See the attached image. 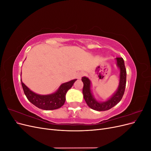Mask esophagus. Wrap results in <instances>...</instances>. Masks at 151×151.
Segmentation results:
<instances>
[{
  "instance_id": "esophagus-1",
  "label": "esophagus",
  "mask_w": 151,
  "mask_h": 151,
  "mask_svg": "<svg viewBox=\"0 0 151 151\" xmlns=\"http://www.w3.org/2000/svg\"><path fill=\"white\" fill-rule=\"evenodd\" d=\"M84 76V74L83 72H79L78 74H77V79H81V78H82V77H83Z\"/></svg>"
}]
</instances>
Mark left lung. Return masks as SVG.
Wrapping results in <instances>:
<instances>
[{
    "label": "left lung",
    "instance_id": "left-lung-1",
    "mask_svg": "<svg viewBox=\"0 0 151 151\" xmlns=\"http://www.w3.org/2000/svg\"><path fill=\"white\" fill-rule=\"evenodd\" d=\"M116 64L119 69V84L116 91L111 96L104 101H99L94 97L92 91V84L90 79L87 77H82L84 84L83 93L85 101L88 106L94 110L106 111L115 106L119 103L125 92L127 79V72L124 60L122 58H116Z\"/></svg>",
    "mask_w": 151,
    "mask_h": 151
}]
</instances>
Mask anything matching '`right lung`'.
Segmentation results:
<instances>
[{
    "instance_id": "obj_1",
    "label": "right lung",
    "mask_w": 151,
    "mask_h": 151,
    "mask_svg": "<svg viewBox=\"0 0 151 151\" xmlns=\"http://www.w3.org/2000/svg\"><path fill=\"white\" fill-rule=\"evenodd\" d=\"M76 80L73 79L63 83L55 92L45 95L35 93L22 83L21 79V82L26 98L32 104L44 110H53L60 108L64 104L66 93L72 88Z\"/></svg>"
}]
</instances>
